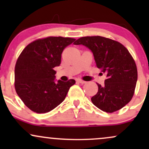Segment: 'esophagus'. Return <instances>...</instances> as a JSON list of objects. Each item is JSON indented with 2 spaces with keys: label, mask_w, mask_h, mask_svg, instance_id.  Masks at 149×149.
I'll use <instances>...</instances> for the list:
<instances>
[{
  "label": "esophagus",
  "mask_w": 149,
  "mask_h": 149,
  "mask_svg": "<svg viewBox=\"0 0 149 149\" xmlns=\"http://www.w3.org/2000/svg\"><path fill=\"white\" fill-rule=\"evenodd\" d=\"M77 81H78L79 83H80V84H85V83H86V82L84 81V80H80V79L77 80Z\"/></svg>",
  "instance_id": "esophagus-1"
}]
</instances>
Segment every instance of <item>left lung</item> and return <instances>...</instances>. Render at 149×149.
<instances>
[{
	"label": "left lung",
	"mask_w": 149,
	"mask_h": 149,
	"mask_svg": "<svg viewBox=\"0 0 149 149\" xmlns=\"http://www.w3.org/2000/svg\"><path fill=\"white\" fill-rule=\"evenodd\" d=\"M75 45L92 51L101 74L107 76L104 84L97 83L98 92L91 98L94 105L103 111L120 110L132 98L137 81V69L127 48L120 42L102 36L82 37Z\"/></svg>",
	"instance_id": "obj_1"
}]
</instances>
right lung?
<instances>
[{"label": "right lung", "instance_id": "add662e5", "mask_svg": "<svg viewBox=\"0 0 149 149\" xmlns=\"http://www.w3.org/2000/svg\"><path fill=\"white\" fill-rule=\"evenodd\" d=\"M76 39L48 37L29 44L18 57L15 69L17 94L29 109L38 113L52 111L66 98L75 80L56 82L54 68L61 53Z\"/></svg>", "mask_w": 149, "mask_h": 149}]
</instances>
